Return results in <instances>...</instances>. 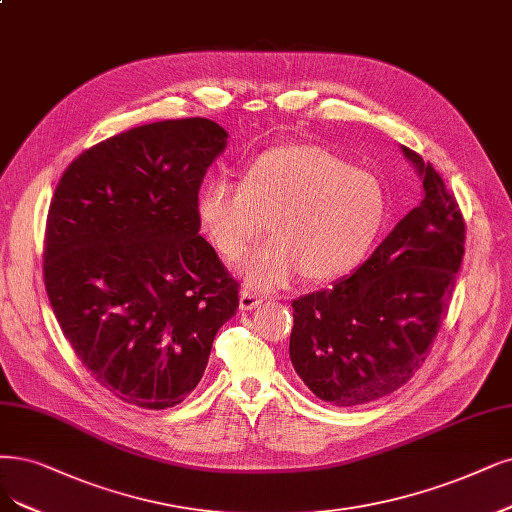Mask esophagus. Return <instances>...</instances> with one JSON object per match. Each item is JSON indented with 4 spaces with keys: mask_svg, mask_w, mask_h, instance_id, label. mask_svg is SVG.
I'll return each mask as SVG.
<instances>
[{
    "mask_svg": "<svg viewBox=\"0 0 512 512\" xmlns=\"http://www.w3.org/2000/svg\"><path fill=\"white\" fill-rule=\"evenodd\" d=\"M261 304V297L249 289H242L240 291V310L242 312H249L253 308H257Z\"/></svg>",
    "mask_w": 512,
    "mask_h": 512,
    "instance_id": "esophagus-1",
    "label": "esophagus"
}]
</instances>
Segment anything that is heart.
<instances>
[{
  "instance_id": "1",
  "label": "heart",
  "mask_w": 512,
  "mask_h": 512,
  "mask_svg": "<svg viewBox=\"0 0 512 512\" xmlns=\"http://www.w3.org/2000/svg\"><path fill=\"white\" fill-rule=\"evenodd\" d=\"M384 219L380 179L310 143L263 151L244 166L240 183L208 179L196 196L200 232L230 261L268 221L272 240L238 263L244 285L257 291L287 287L301 272L312 282L350 274Z\"/></svg>"
}]
</instances>
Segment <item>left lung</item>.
<instances>
[{
    "instance_id": "left-lung-1",
    "label": "left lung",
    "mask_w": 512,
    "mask_h": 512,
    "mask_svg": "<svg viewBox=\"0 0 512 512\" xmlns=\"http://www.w3.org/2000/svg\"><path fill=\"white\" fill-rule=\"evenodd\" d=\"M422 179L409 211L352 276L293 301L289 356L297 375L335 407L399 390L426 361L464 257V219L441 175L409 147Z\"/></svg>"
}]
</instances>
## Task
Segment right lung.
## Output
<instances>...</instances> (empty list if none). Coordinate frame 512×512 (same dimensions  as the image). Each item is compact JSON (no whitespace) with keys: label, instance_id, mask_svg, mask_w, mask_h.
I'll return each mask as SVG.
<instances>
[{"label":"right lung","instance_id":"add662e5","mask_svg":"<svg viewBox=\"0 0 512 512\" xmlns=\"http://www.w3.org/2000/svg\"><path fill=\"white\" fill-rule=\"evenodd\" d=\"M225 145L206 118L137 126L86 149L54 189L52 312L94 380L128 405L185 401L236 314L238 282L196 221L200 183Z\"/></svg>","mask_w":512,"mask_h":512}]
</instances>
